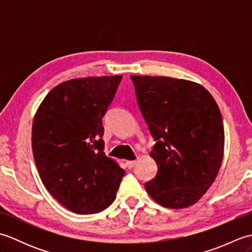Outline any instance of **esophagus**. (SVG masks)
I'll list each match as a JSON object with an SVG mask.
<instances>
[{
  "mask_svg": "<svg viewBox=\"0 0 252 252\" xmlns=\"http://www.w3.org/2000/svg\"><path fill=\"white\" fill-rule=\"evenodd\" d=\"M136 164V161L135 160H133V161H131V160H129V161H126V165L127 167V169H132V168H134V165Z\"/></svg>",
  "mask_w": 252,
  "mask_h": 252,
  "instance_id": "1",
  "label": "esophagus"
}]
</instances>
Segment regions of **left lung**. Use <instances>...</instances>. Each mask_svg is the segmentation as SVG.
<instances>
[{"instance_id": "left-lung-1", "label": "left lung", "mask_w": 252, "mask_h": 252, "mask_svg": "<svg viewBox=\"0 0 252 252\" xmlns=\"http://www.w3.org/2000/svg\"><path fill=\"white\" fill-rule=\"evenodd\" d=\"M137 105L156 142L155 178L145 183L165 208H186L215 182L224 152V127L215 98L200 84L169 77L131 76Z\"/></svg>"}]
</instances>
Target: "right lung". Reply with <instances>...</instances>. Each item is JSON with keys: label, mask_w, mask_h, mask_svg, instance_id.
Masks as SVG:
<instances>
[{"label": "right lung", "mask_w": 252, "mask_h": 252, "mask_svg": "<svg viewBox=\"0 0 252 252\" xmlns=\"http://www.w3.org/2000/svg\"><path fill=\"white\" fill-rule=\"evenodd\" d=\"M121 76L65 81L45 96L32 125V152L46 189L78 215L114 201L125 170L104 154L103 117Z\"/></svg>", "instance_id": "add662e5"}]
</instances>
